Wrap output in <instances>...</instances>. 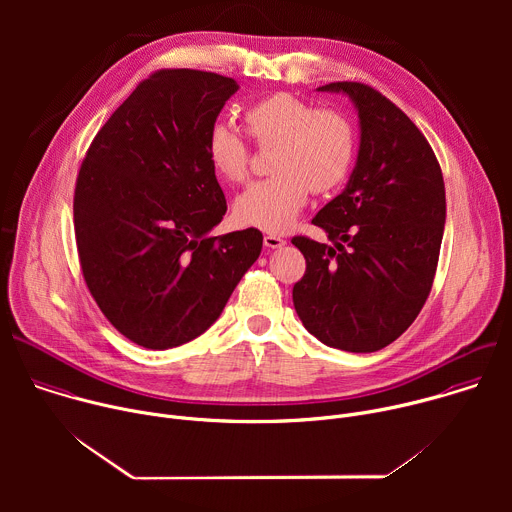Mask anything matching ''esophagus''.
<instances>
[{"instance_id": "obj_1", "label": "esophagus", "mask_w": 512, "mask_h": 512, "mask_svg": "<svg viewBox=\"0 0 512 512\" xmlns=\"http://www.w3.org/2000/svg\"><path fill=\"white\" fill-rule=\"evenodd\" d=\"M263 243H265V247H267V249H279V247H283V245H285V239H283V237H279V235H265Z\"/></svg>"}]
</instances>
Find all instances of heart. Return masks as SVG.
<instances>
[{
    "label": "heart",
    "instance_id": "obj_1",
    "mask_svg": "<svg viewBox=\"0 0 512 512\" xmlns=\"http://www.w3.org/2000/svg\"><path fill=\"white\" fill-rule=\"evenodd\" d=\"M243 123L259 150H273L267 162L273 176L251 184L235 200L233 214L245 227L285 231L298 218L310 190L332 192L352 170L356 129L336 107H316L294 93H275L249 105ZM206 158L227 184H241L249 176L247 143L225 125L210 131Z\"/></svg>",
    "mask_w": 512,
    "mask_h": 512
}]
</instances>
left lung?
I'll use <instances>...</instances> for the list:
<instances>
[{
  "label": "left lung",
  "instance_id": "1",
  "mask_svg": "<svg viewBox=\"0 0 512 512\" xmlns=\"http://www.w3.org/2000/svg\"><path fill=\"white\" fill-rule=\"evenodd\" d=\"M360 119V150L346 188L312 223L334 247L298 235L306 273L294 306L310 334L346 352H375L397 340L421 312L440 259L446 186L440 162L417 125L362 83H330Z\"/></svg>",
  "mask_w": 512,
  "mask_h": 512
}]
</instances>
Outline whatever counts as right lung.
Returning <instances> with one entry per match:
<instances>
[{
	"label": "right lung",
	"mask_w": 512,
	"mask_h": 512,
	"mask_svg": "<svg viewBox=\"0 0 512 512\" xmlns=\"http://www.w3.org/2000/svg\"><path fill=\"white\" fill-rule=\"evenodd\" d=\"M237 83L162 68L143 79L91 141L75 188L85 283L131 342L166 350L208 330L257 261V229L210 237L227 200L206 158Z\"/></svg>",
	"instance_id": "obj_1"
}]
</instances>
